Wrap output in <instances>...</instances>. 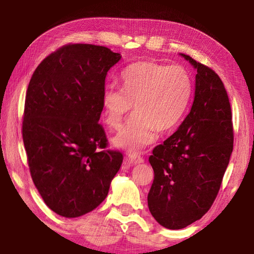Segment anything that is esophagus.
<instances>
[{
    "label": "esophagus",
    "mask_w": 254,
    "mask_h": 254,
    "mask_svg": "<svg viewBox=\"0 0 254 254\" xmlns=\"http://www.w3.org/2000/svg\"><path fill=\"white\" fill-rule=\"evenodd\" d=\"M128 161H130L131 165H139V163L143 162V158L140 157L139 154L131 153L128 154Z\"/></svg>",
    "instance_id": "1"
}]
</instances>
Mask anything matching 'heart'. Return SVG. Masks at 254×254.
Listing matches in <instances>:
<instances>
[{
	"instance_id": "b5f03b06",
	"label": "heart",
	"mask_w": 254,
	"mask_h": 254,
	"mask_svg": "<svg viewBox=\"0 0 254 254\" xmlns=\"http://www.w3.org/2000/svg\"><path fill=\"white\" fill-rule=\"evenodd\" d=\"M122 88L107 86L103 92V119L119 128L123 118L136 113L113 137L115 147L137 152L157 139V131H175L187 114L192 97V79L186 68L154 62L133 64L122 72Z\"/></svg>"
}]
</instances>
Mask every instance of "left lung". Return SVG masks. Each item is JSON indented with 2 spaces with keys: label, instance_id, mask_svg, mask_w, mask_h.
<instances>
[{
  "label": "left lung",
  "instance_id": "1",
  "mask_svg": "<svg viewBox=\"0 0 254 254\" xmlns=\"http://www.w3.org/2000/svg\"><path fill=\"white\" fill-rule=\"evenodd\" d=\"M182 56L197 69L194 102L178 130L149 157L154 171L148 194L150 213L170 230L184 229L208 212L234 141L230 100L220 76Z\"/></svg>",
  "mask_w": 254,
  "mask_h": 254
}]
</instances>
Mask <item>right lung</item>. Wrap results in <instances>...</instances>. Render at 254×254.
I'll return each mask as SVG.
<instances>
[{"mask_svg": "<svg viewBox=\"0 0 254 254\" xmlns=\"http://www.w3.org/2000/svg\"><path fill=\"white\" fill-rule=\"evenodd\" d=\"M120 59L106 47L68 44L30 79L22 122L30 174L46 205L62 216L96 208L122 165L121 152L106 150L98 123L107 71Z\"/></svg>", "mask_w": 254, "mask_h": 254, "instance_id": "obj_1", "label": "right lung"}]
</instances>
